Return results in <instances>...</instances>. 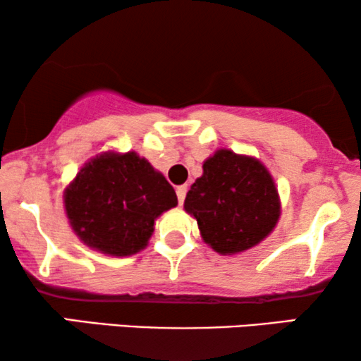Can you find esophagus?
Masks as SVG:
<instances>
[{
    "label": "esophagus",
    "mask_w": 361,
    "mask_h": 361,
    "mask_svg": "<svg viewBox=\"0 0 361 361\" xmlns=\"http://www.w3.org/2000/svg\"><path fill=\"white\" fill-rule=\"evenodd\" d=\"M176 194H177V200H179V204L182 205V202H184L185 194H187V185H179V187H177Z\"/></svg>",
    "instance_id": "esophagus-1"
}]
</instances>
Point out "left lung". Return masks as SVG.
<instances>
[{
    "mask_svg": "<svg viewBox=\"0 0 361 361\" xmlns=\"http://www.w3.org/2000/svg\"><path fill=\"white\" fill-rule=\"evenodd\" d=\"M202 167L184 209L197 220L205 243L220 255L261 243L281 215L278 189L266 166L256 157L216 149Z\"/></svg>",
    "mask_w": 361,
    "mask_h": 361,
    "instance_id": "obj_1",
    "label": "left lung"
}]
</instances>
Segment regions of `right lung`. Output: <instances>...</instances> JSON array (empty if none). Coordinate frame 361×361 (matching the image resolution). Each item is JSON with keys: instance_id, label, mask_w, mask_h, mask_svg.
<instances>
[{"instance_id": "add662e5", "label": "right lung", "mask_w": 361, "mask_h": 361, "mask_svg": "<svg viewBox=\"0 0 361 361\" xmlns=\"http://www.w3.org/2000/svg\"><path fill=\"white\" fill-rule=\"evenodd\" d=\"M176 205L166 177L135 151L92 157L63 190L68 224L82 243L118 258L145 250L157 216Z\"/></svg>"}]
</instances>
